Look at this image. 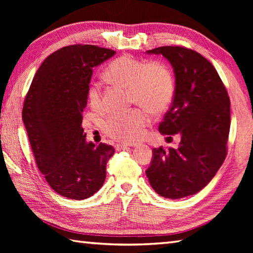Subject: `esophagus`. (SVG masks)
I'll return each instance as SVG.
<instances>
[{
    "label": "esophagus",
    "instance_id": "obj_1",
    "mask_svg": "<svg viewBox=\"0 0 253 253\" xmlns=\"http://www.w3.org/2000/svg\"><path fill=\"white\" fill-rule=\"evenodd\" d=\"M115 149L117 150V151H121V150H127V149H129L128 148L126 144H123V143H117L116 146H115Z\"/></svg>",
    "mask_w": 253,
    "mask_h": 253
}]
</instances>
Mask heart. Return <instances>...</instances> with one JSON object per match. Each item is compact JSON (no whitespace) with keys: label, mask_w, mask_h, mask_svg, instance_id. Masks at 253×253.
I'll use <instances>...</instances> for the list:
<instances>
[{"label":"heart","mask_w":253,"mask_h":253,"mask_svg":"<svg viewBox=\"0 0 253 253\" xmlns=\"http://www.w3.org/2000/svg\"><path fill=\"white\" fill-rule=\"evenodd\" d=\"M105 79L123 85L129 91L131 103L147 107L152 113H161L170 103L175 83L169 68L162 63H148L131 55H123L112 61L104 71ZM92 105L100 102L99 90L90 89ZM149 122L148 113L133 109L113 115L104 123V131L109 137L122 142H133L140 137Z\"/></svg>","instance_id":"obj_1"}]
</instances>
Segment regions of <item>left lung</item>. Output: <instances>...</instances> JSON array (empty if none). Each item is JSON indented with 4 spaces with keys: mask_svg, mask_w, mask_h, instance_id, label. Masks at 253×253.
Masks as SVG:
<instances>
[{
    "mask_svg": "<svg viewBox=\"0 0 253 253\" xmlns=\"http://www.w3.org/2000/svg\"><path fill=\"white\" fill-rule=\"evenodd\" d=\"M147 53L163 55L173 67L174 98L159 131L179 135L180 142L177 149H153L146 174L161 197L192 196L211 181L226 158L229 96L216 69L198 52L169 45Z\"/></svg>",
    "mask_w": 253,
    "mask_h": 253,
    "instance_id": "8db88e82",
    "label": "left lung"
}]
</instances>
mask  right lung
<instances>
[{
  "label": "right lung",
  "mask_w": 253,
  "mask_h": 253,
  "mask_svg": "<svg viewBox=\"0 0 253 253\" xmlns=\"http://www.w3.org/2000/svg\"><path fill=\"white\" fill-rule=\"evenodd\" d=\"M115 51L90 44L52 53L38 69L23 107V121L38 169L58 195L84 200L104 184L115 150L85 140L83 112L92 68Z\"/></svg>",
  "instance_id": "obj_1"
}]
</instances>
